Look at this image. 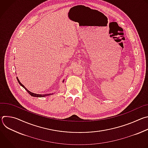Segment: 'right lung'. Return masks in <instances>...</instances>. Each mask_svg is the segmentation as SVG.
Returning <instances> with one entry per match:
<instances>
[{
  "label": "right lung",
  "instance_id": "add662e5",
  "mask_svg": "<svg viewBox=\"0 0 148 148\" xmlns=\"http://www.w3.org/2000/svg\"><path fill=\"white\" fill-rule=\"evenodd\" d=\"M17 81H18V82L19 83V84L20 85L22 86V87H23L27 91V92L30 95H32V97H46V96H49V95H52V94H34V93H33V92H30V91H29L23 85V84L21 83L20 82V81H19V79H18V78L17 77ZM64 80H63L62 81V82H64Z\"/></svg>",
  "mask_w": 148,
  "mask_h": 148
}]
</instances>
